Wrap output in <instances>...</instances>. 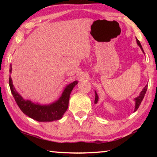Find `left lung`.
Masks as SVG:
<instances>
[{
    "instance_id": "1",
    "label": "left lung",
    "mask_w": 157,
    "mask_h": 157,
    "mask_svg": "<svg viewBox=\"0 0 157 157\" xmlns=\"http://www.w3.org/2000/svg\"><path fill=\"white\" fill-rule=\"evenodd\" d=\"M136 42H137V44L139 45V47L140 48V49L142 50V51H143V52H144V51H143V48H142L141 44H140V41H139V40H138L137 39H136ZM147 86H148L147 84L146 85V86L144 87V88L143 89L142 91L140 93V95H139V96H138L137 98H135V99H134V101H135V109H134V111H136L138 109H139V106H140V103H141L142 100H143V98H144L145 95L146 91H147ZM95 104H96V103H98V94H97L96 91H95Z\"/></svg>"
}]
</instances>
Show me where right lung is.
Returning <instances> with one entry per match:
<instances>
[{
	"label": "right lung",
	"mask_w": 157,
	"mask_h": 157,
	"mask_svg": "<svg viewBox=\"0 0 157 157\" xmlns=\"http://www.w3.org/2000/svg\"><path fill=\"white\" fill-rule=\"evenodd\" d=\"M12 65L10 66V73H12ZM78 81H74L65 87L62 95L57 100L49 105H40L31 100H25L16 91L12 79L10 75L9 84L12 94L14 98L18 107L23 113L39 122H51L59 120L66 111L68 107V101L71 93Z\"/></svg>",
	"instance_id": "1"
}]
</instances>
